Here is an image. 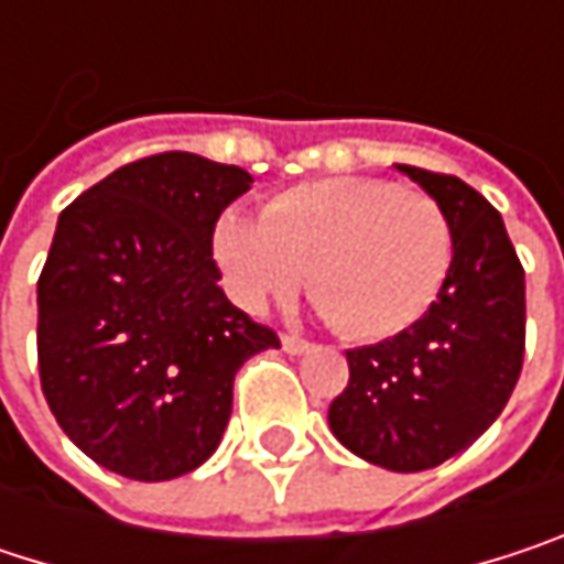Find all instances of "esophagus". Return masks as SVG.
I'll list each match as a JSON object with an SVG mask.
<instances>
[{"label":"esophagus","mask_w":564,"mask_h":564,"mask_svg":"<svg viewBox=\"0 0 564 564\" xmlns=\"http://www.w3.org/2000/svg\"><path fill=\"white\" fill-rule=\"evenodd\" d=\"M281 346H283V352H290V356H303V352H310L313 346L306 343V339H300V336H281Z\"/></svg>","instance_id":"esophagus-1"}]
</instances>
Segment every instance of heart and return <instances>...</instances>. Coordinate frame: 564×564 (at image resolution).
<instances>
[{"label": "heart", "mask_w": 564, "mask_h": 564, "mask_svg": "<svg viewBox=\"0 0 564 564\" xmlns=\"http://www.w3.org/2000/svg\"><path fill=\"white\" fill-rule=\"evenodd\" d=\"M215 261L231 293L261 310L303 278L329 323L352 339H389L417 323L451 274L444 208L382 178H319L238 208L215 225Z\"/></svg>", "instance_id": "heart-1"}]
</instances>
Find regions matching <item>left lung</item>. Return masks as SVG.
Masks as SVG:
<instances>
[{
	"mask_svg": "<svg viewBox=\"0 0 564 564\" xmlns=\"http://www.w3.org/2000/svg\"><path fill=\"white\" fill-rule=\"evenodd\" d=\"M447 215L454 261L431 310L349 349L329 431L356 457L417 474L467 451L507 408L525 349V274L500 212L457 175L398 166Z\"/></svg>",
	"mask_w": 564,
	"mask_h": 564,
	"instance_id": "8db88e82",
	"label": "left lung"
}]
</instances>
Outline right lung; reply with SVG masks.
Returning a JSON list of instances; mask_svg holds the SVG:
<instances>
[{
  "mask_svg": "<svg viewBox=\"0 0 564 564\" xmlns=\"http://www.w3.org/2000/svg\"><path fill=\"white\" fill-rule=\"evenodd\" d=\"M251 175L195 153L120 166L57 218L39 278V372L61 431L100 467L156 484L205 464L235 372L274 329L241 313L212 261L218 215Z\"/></svg>",
  "mask_w": 564,
  "mask_h": 564,
  "instance_id": "add662e5",
  "label": "right lung"
}]
</instances>
